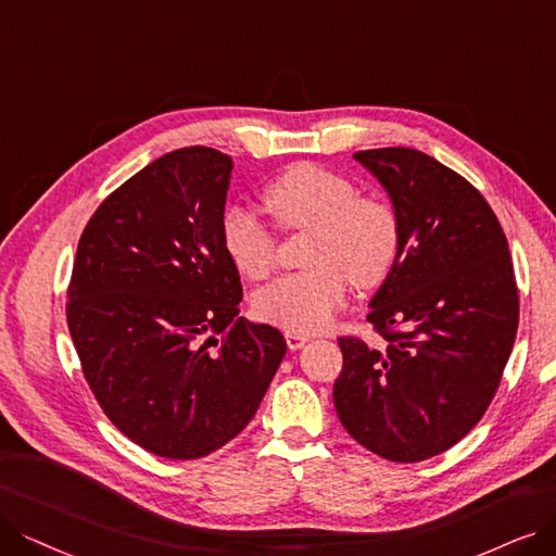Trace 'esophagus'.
<instances>
[{
    "instance_id": "1",
    "label": "esophagus",
    "mask_w": 556,
    "mask_h": 556,
    "mask_svg": "<svg viewBox=\"0 0 556 556\" xmlns=\"http://www.w3.org/2000/svg\"><path fill=\"white\" fill-rule=\"evenodd\" d=\"M285 340H287V346H290L292 351H296L305 342H309V336H305V332H296V330H285Z\"/></svg>"
}]
</instances>
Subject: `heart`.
<instances>
[{
	"instance_id": "1",
	"label": "heart",
	"mask_w": 556,
	"mask_h": 556,
	"mask_svg": "<svg viewBox=\"0 0 556 556\" xmlns=\"http://www.w3.org/2000/svg\"><path fill=\"white\" fill-rule=\"evenodd\" d=\"M287 232L313 230L307 271L282 276L255 294V315L296 332L326 328L344 307L351 285L374 290L388 280L402 243V226L390 203L358 195L349 177L317 164L287 168L264 193ZM220 247L235 269L262 280L276 269L278 239L243 207L220 216Z\"/></svg>"
}]
</instances>
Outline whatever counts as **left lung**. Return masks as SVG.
<instances>
[{"label": "left lung", "mask_w": 556, "mask_h": 556, "mask_svg": "<svg viewBox=\"0 0 556 556\" xmlns=\"http://www.w3.org/2000/svg\"><path fill=\"white\" fill-rule=\"evenodd\" d=\"M388 189L402 243L367 321L383 346L338 338L332 388L342 427L394 463L438 456L491 406L518 332L504 230L463 175L415 148L353 154Z\"/></svg>", "instance_id": "1"}]
</instances>
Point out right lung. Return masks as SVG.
Masks as SVG:
<instances>
[{"label": "right lung", "instance_id": "1", "mask_svg": "<svg viewBox=\"0 0 556 556\" xmlns=\"http://www.w3.org/2000/svg\"><path fill=\"white\" fill-rule=\"evenodd\" d=\"M232 157L166 152L88 220L68 285L71 336L100 408L139 447L191 460L253 419L285 355L280 330L239 315L220 247Z\"/></svg>", "mask_w": 556, "mask_h": 556}]
</instances>
